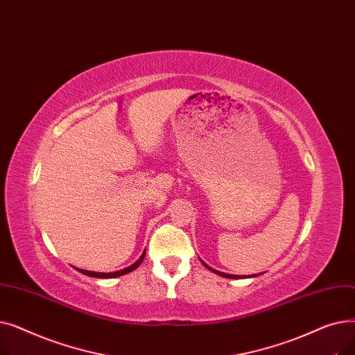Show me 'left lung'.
<instances>
[{
    "label": "left lung",
    "mask_w": 355,
    "mask_h": 355,
    "mask_svg": "<svg viewBox=\"0 0 355 355\" xmlns=\"http://www.w3.org/2000/svg\"><path fill=\"white\" fill-rule=\"evenodd\" d=\"M201 260V259H200ZM201 263L206 266L209 270H211V272H214V273H217V275H220V276H223V277H229V279H246V277H254V276H257V275H252V276H237V275H230V273H223V272H218V270H216V269H213V268H210L209 265H206L201 260Z\"/></svg>",
    "instance_id": "1"
}]
</instances>
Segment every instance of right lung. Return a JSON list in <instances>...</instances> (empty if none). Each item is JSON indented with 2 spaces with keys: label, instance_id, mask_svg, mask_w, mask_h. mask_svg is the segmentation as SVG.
Returning <instances> with one entry per match:
<instances>
[{
  "label": "right lung",
  "instance_id": "add662e5",
  "mask_svg": "<svg viewBox=\"0 0 355 355\" xmlns=\"http://www.w3.org/2000/svg\"><path fill=\"white\" fill-rule=\"evenodd\" d=\"M144 257H145V252L141 254V257L137 260L135 263H132L130 266H128V268H125V269H122V270H116V272H109V273H105V272H92V270H85V269H79V268H76L80 273H83V275H86V276H92V277H103V279H110V277H118V276H122V275H126V273H129V272H132V270H135L141 263H142V260H144Z\"/></svg>",
  "mask_w": 355,
  "mask_h": 355
}]
</instances>
